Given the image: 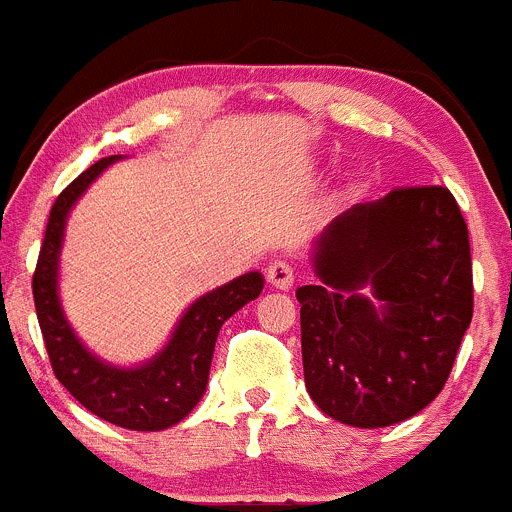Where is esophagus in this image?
<instances>
[{
    "instance_id": "esophagus-1",
    "label": "esophagus",
    "mask_w": 512,
    "mask_h": 512,
    "mask_svg": "<svg viewBox=\"0 0 512 512\" xmlns=\"http://www.w3.org/2000/svg\"><path fill=\"white\" fill-rule=\"evenodd\" d=\"M266 281L271 288L288 291V288L293 286V268L288 266L286 261H273L271 266L266 268Z\"/></svg>"
}]
</instances>
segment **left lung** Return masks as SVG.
Returning <instances> with one entry per match:
<instances>
[{"mask_svg":"<svg viewBox=\"0 0 512 512\" xmlns=\"http://www.w3.org/2000/svg\"><path fill=\"white\" fill-rule=\"evenodd\" d=\"M296 291L308 396L333 421L386 428L443 391L473 318L468 226L443 186L356 204L313 244Z\"/></svg>","mask_w":512,"mask_h":512,"instance_id":"1","label":"left lung"}]
</instances>
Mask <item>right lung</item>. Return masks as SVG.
<instances>
[{"label": "right lung", "instance_id": "obj_1", "mask_svg": "<svg viewBox=\"0 0 512 512\" xmlns=\"http://www.w3.org/2000/svg\"><path fill=\"white\" fill-rule=\"evenodd\" d=\"M121 156H106L79 174L54 201L34 271V306L54 376L79 403L126 430H166L184 421L209 386L211 358L221 326L263 291L261 271H249L196 298L176 321L159 353L136 366H116L84 346L59 298L67 221L91 184Z\"/></svg>", "mask_w": 512, "mask_h": 512}]
</instances>
